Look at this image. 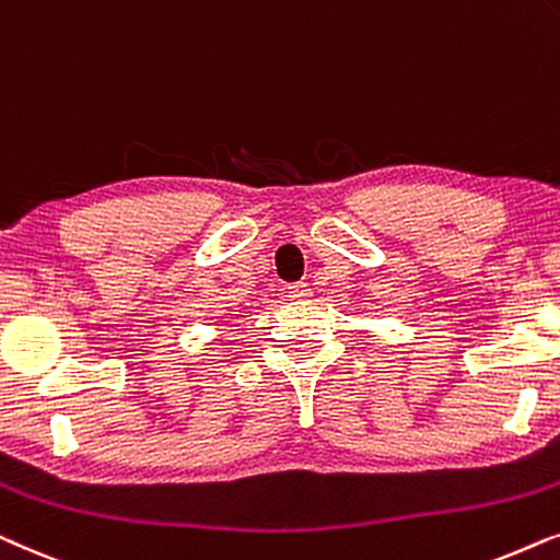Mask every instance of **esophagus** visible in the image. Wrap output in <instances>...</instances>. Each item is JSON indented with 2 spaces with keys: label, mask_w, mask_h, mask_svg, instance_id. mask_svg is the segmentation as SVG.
Segmentation results:
<instances>
[{
  "label": "esophagus",
  "mask_w": 560,
  "mask_h": 560,
  "mask_svg": "<svg viewBox=\"0 0 560 560\" xmlns=\"http://www.w3.org/2000/svg\"><path fill=\"white\" fill-rule=\"evenodd\" d=\"M287 294L292 296V300H307V296L312 294V289H310L307 281H296V284L287 287Z\"/></svg>",
  "instance_id": "34e87169"
}]
</instances>
